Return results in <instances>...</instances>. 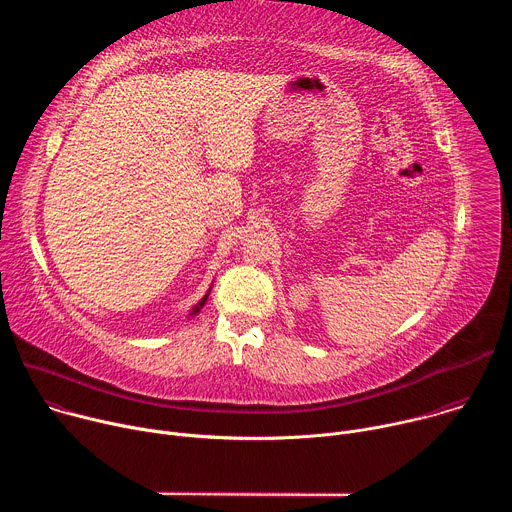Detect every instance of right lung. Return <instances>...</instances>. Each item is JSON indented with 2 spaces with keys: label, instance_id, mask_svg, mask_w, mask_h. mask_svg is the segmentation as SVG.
I'll list each match as a JSON object with an SVG mask.
<instances>
[{
  "label": "right lung",
  "instance_id": "1",
  "mask_svg": "<svg viewBox=\"0 0 512 512\" xmlns=\"http://www.w3.org/2000/svg\"><path fill=\"white\" fill-rule=\"evenodd\" d=\"M208 294H210V289L206 291V296H204V298H202V300H200V302H198V304H196V306L190 310V318H192V316H196V314H198V312L204 308V304H206V300H208Z\"/></svg>",
  "mask_w": 512,
  "mask_h": 512
}]
</instances>
